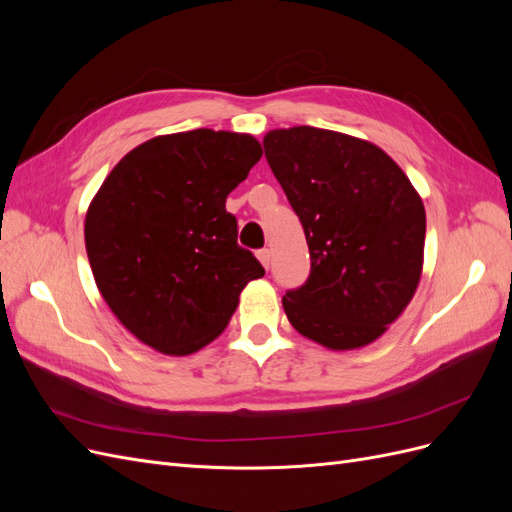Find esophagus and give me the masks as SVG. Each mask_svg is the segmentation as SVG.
Segmentation results:
<instances>
[{"instance_id": "1", "label": "esophagus", "mask_w": 512, "mask_h": 512, "mask_svg": "<svg viewBox=\"0 0 512 512\" xmlns=\"http://www.w3.org/2000/svg\"><path fill=\"white\" fill-rule=\"evenodd\" d=\"M258 260L262 262V267L269 269V265H271V252L267 250V247H265V250H258Z\"/></svg>"}]
</instances>
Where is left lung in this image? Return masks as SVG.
<instances>
[{"mask_svg": "<svg viewBox=\"0 0 512 512\" xmlns=\"http://www.w3.org/2000/svg\"><path fill=\"white\" fill-rule=\"evenodd\" d=\"M262 145L312 258L307 282L282 299L290 324L331 350L371 344L421 280V196L404 170L361 138L297 126L271 130Z\"/></svg>", "mask_w": 512, "mask_h": 512, "instance_id": "1", "label": "left lung"}]
</instances>
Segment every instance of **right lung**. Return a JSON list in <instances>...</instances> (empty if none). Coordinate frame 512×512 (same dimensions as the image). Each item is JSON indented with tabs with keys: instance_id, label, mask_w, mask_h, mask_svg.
<instances>
[{
	"instance_id": "1",
	"label": "right lung",
	"mask_w": 512,
	"mask_h": 512,
	"mask_svg": "<svg viewBox=\"0 0 512 512\" xmlns=\"http://www.w3.org/2000/svg\"><path fill=\"white\" fill-rule=\"evenodd\" d=\"M260 156L250 134L200 128L151 138L104 179L85 218L89 265L143 344L177 356L200 350L226 329L247 282L265 275L226 211Z\"/></svg>"
}]
</instances>
